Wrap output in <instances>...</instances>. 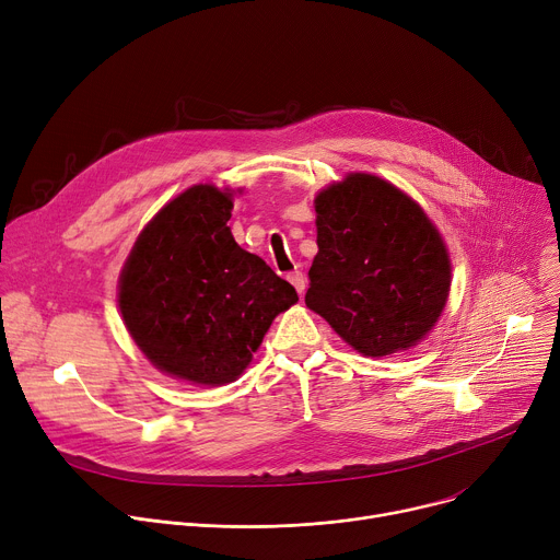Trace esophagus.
<instances>
[{"label": "esophagus", "mask_w": 560, "mask_h": 560, "mask_svg": "<svg viewBox=\"0 0 560 560\" xmlns=\"http://www.w3.org/2000/svg\"><path fill=\"white\" fill-rule=\"evenodd\" d=\"M289 282L295 287V291H298L300 295L304 293V289H306V278H304L302 271H291V273H289Z\"/></svg>", "instance_id": "1"}]
</instances>
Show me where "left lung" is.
Masks as SVG:
<instances>
[{
    "label": "left lung",
    "mask_w": 560,
    "mask_h": 560,
    "mask_svg": "<svg viewBox=\"0 0 560 560\" xmlns=\"http://www.w3.org/2000/svg\"><path fill=\"white\" fill-rule=\"evenodd\" d=\"M318 254L306 306L358 353L420 342L447 304L452 265L427 213L378 175L349 173L316 196Z\"/></svg>",
    "instance_id": "8db88e82"
}]
</instances>
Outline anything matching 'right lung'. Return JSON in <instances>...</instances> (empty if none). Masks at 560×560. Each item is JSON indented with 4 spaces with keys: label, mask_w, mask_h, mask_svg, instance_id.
I'll list each match as a JSON object with an SVG mask.
<instances>
[{
    "label": "right lung",
    "mask_w": 560,
    "mask_h": 560,
    "mask_svg": "<svg viewBox=\"0 0 560 560\" xmlns=\"http://www.w3.org/2000/svg\"><path fill=\"white\" fill-rule=\"evenodd\" d=\"M233 194L196 184L142 229L119 273V312L162 374L226 385L254 360L295 289L231 235Z\"/></svg>",
    "instance_id": "right-lung-1"
}]
</instances>
